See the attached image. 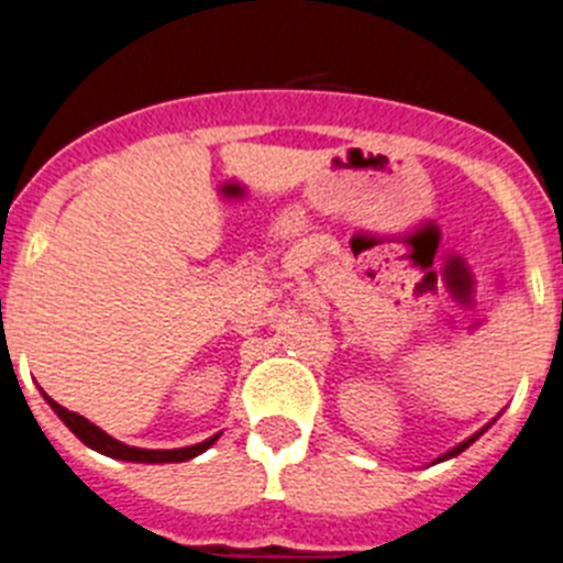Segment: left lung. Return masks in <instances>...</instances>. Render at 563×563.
Segmentation results:
<instances>
[{"label":"left lung","instance_id":"1","mask_svg":"<svg viewBox=\"0 0 563 563\" xmlns=\"http://www.w3.org/2000/svg\"><path fill=\"white\" fill-rule=\"evenodd\" d=\"M477 438H479V432L474 434V438H468V440H465V443H460L457 449H452V452H449V454H443V460H445V457H454V454H460V452H463V449H468V445L474 443V440H477Z\"/></svg>","mask_w":563,"mask_h":563}]
</instances>
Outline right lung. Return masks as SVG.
I'll use <instances>...</instances> for the list:
<instances>
[{"label": "right lung", "mask_w": 563, "mask_h": 563, "mask_svg": "<svg viewBox=\"0 0 563 563\" xmlns=\"http://www.w3.org/2000/svg\"><path fill=\"white\" fill-rule=\"evenodd\" d=\"M49 401V407L58 412V418L67 423L69 429H73L75 434H78L80 440H84L89 449H95V452L106 454V457H118V460H134V463H185V460L196 457V454H201L205 449H210L212 443H216V438L205 440V443L199 445H187V449H170V452H151V449H134V445H125V443H118L114 438H109L106 432H100L95 423H89L86 418H80L78 412H69V409H64L60 404H55L49 395H44Z\"/></svg>", "instance_id": "right-lung-1"}]
</instances>
